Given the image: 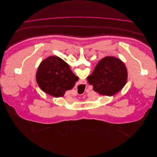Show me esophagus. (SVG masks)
<instances>
[{"mask_svg": "<svg viewBox=\"0 0 157 157\" xmlns=\"http://www.w3.org/2000/svg\"><path fill=\"white\" fill-rule=\"evenodd\" d=\"M86 84V80H79V84L84 85V84Z\"/></svg>", "mask_w": 157, "mask_h": 157, "instance_id": "34e87169", "label": "esophagus"}]
</instances>
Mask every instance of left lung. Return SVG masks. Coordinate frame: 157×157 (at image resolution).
<instances>
[{
  "instance_id": "obj_1",
  "label": "left lung",
  "mask_w": 157,
  "mask_h": 157,
  "mask_svg": "<svg viewBox=\"0 0 157 157\" xmlns=\"http://www.w3.org/2000/svg\"><path fill=\"white\" fill-rule=\"evenodd\" d=\"M127 75L126 66L121 59L107 56L97 64L87 79L88 83L93 85L95 92L104 96H112L124 86Z\"/></svg>"
}]
</instances>
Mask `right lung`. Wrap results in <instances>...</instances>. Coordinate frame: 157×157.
Listing matches in <instances>:
<instances>
[{"instance_id": "obj_1", "label": "right lung", "mask_w": 157, "mask_h": 157, "mask_svg": "<svg viewBox=\"0 0 157 157\" xmlns=\"http://www.w3.org/2000/svg\"><path fill=\"white\" fill-rule=\"evenodd\" d=\"M78 80L69 65L56 56L42 61L36 73V81L40 88L54 97L63 96L65 92L72 88Z\"/></svg>"}]
</instances>
